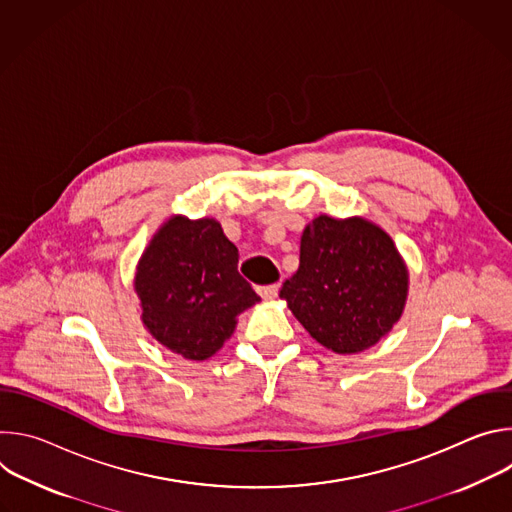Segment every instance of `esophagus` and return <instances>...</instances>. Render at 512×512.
Masks as SVG:
<instances>
[{
  "instance_id": "1",
  "label": "esophagus",
  "mask_w": 512,
  "mask_h": 512,
  "mask_svg": "<svg viewBox=\"0 0 512 512\" xmlns=\"http://www.w3.org/2000/svg\"><path fill=\"white\" fill-rule=\"evenodd\" d=\"M257 294H259L263 300H273V298H277V294H279V283L261 285V287H257Z\"/></svg>"
}]
</instances>
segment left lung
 <instances>
[{"label": "left lung", "instance_id": "obj_1", "mask_svg": "<svg viewBox=\"0 0 512 512\" xmlns=\"http://www.w3.org/2000/svg\"><path fill=\"white\" fill-rule=\"evenodd\" d=\"M409 273L393 239L367 218L320 214L304 229L300 267L279 298L322 346L362 352L399 322Z\"/></svg>", "mask_w": 512, "mask_h": 512}]
</instances>
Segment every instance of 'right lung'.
Here are the masks:
<instances>
[{
    "mask_svg": "<svg viewBox=\"0 0 512 512\" xmlns=\"http://www.w3.org/2000/svg\"><path fill=\"white\" fill-rule=\"evenodd\" d=\"M237 263V247L214 218H168L137 263L143 326L188 360L210 358L235 332L237 316L259 302Z\"/></svg>",
    "mask_w": 512,
    "mask_h": 512,
    "instance_id": "obj_1",
    "label": "right lung"
}]
</instances>
